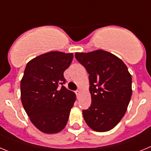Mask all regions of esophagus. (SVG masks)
Listing matches in <instances>:
<instances>
[{
  "label": "esophagus",
  "instance_id": "1",
  "mask_svg": "<svg viewBox=\"0 0 151 151\" xmlns=\"http://www.w3.org/2000/svg\"><path fill=\"white\" fill-rule=\"evenodd\" d=\"M76 95H77V97H79V96H81V92L80 90H77L76 91Z\"/></svg>",
  "mask_w": 151,
  "mask_h": 151
}]
</instances>
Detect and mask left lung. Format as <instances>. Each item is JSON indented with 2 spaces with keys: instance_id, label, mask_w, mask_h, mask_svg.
<instances>
[{
  "instance_id": "1",
  "label": "left lung",
  "mask_w": 151,
  "mask_h": 151,
  "mask_svg": "<svg viewBox=\"0 0 151 151\" xmlns=\"http://www.w3.org/2000/svg\"><path fill=\"white\" fill-rule=\"evenodd\" d=\"M77 60L89 75L92 103L83 110L86 123L96 132L112 129L121 120L132 96V76L116 55L99 50L77 52Z\"/></svg>"
}]
</instances>
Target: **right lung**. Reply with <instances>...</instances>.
<instances>
[{"instance_id":"add662e5","label":"right lung","mask_w":151,"mask_h":151,"mask_svg":"<svg viewBox=\"0 0 151 151\" xmlns=\"http://www.w3.org/2000/svg\"><path fill=\"white\" fill-rule=\"evenodd\" d=\"M72 53L50 52L26 65L21 81V100L32 123L44 133L62 131L67 124L76 96L64 86V71Z\"/></svg>"}]
</instances>
